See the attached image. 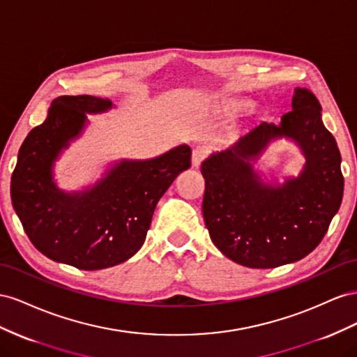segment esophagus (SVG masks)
Returning a JSON list of instances; mask_svg holds the SVG:
<instances>
[{"label": "esophagus", "mask_w": 357, "mask_h": 357, "mask_svg": "<svg viewBox=\"0 0 357 357\" xmlns=\"http://www.w3.org/2000/svg\"><path fill=\"white\" fill-rule=\"evenodd\" d=\"M206 157H208V149L205 146H196L195 149H192V158H191L192 166L199 167Z\"/></svg>", "instance_id": "1"}]
</instances>
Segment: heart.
Wrapping results in <instances>:
<instances>
[{
	"instance_id": "obj_1",
	"label": "heart",
	"mask_w": 357,
	"mask_h": 357,
	"mask_svg": "<svg viewBox=\"0 0 357 357\" xmlns=\"http://www.w3.org/2000/svg\"><path fill=\"white\" fill-rule=\"evenodd\" d=\"M231 106H233V109H243L247 105L242 103V101H236V103H233Z\"/></svg>"
}]
</instances>
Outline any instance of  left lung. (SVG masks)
<instances>
[{"mask_svg": "<svg viewBox=\"0 0 357 357\" xmlns=\"http://www.w3.org/2000/svg\"><path fill=\"white\" fill-rule=\"evenodd\" d=\"M297 142L307 162L282 188L264 186L250 167L272 138ZM202 211L215 247L242 266L269 269L303 259L319 245L338 212L344 176L337 140L310 89L296 88L281 124L261 122L227 151L202 162Z\"/></svg>", "mask_w": 357, "mask_h": 357, "instance_id": "left-lung-1", "label": "left lung"}]
</instances>
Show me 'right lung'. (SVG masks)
<instances>
[{"label":"right lung","mask_w":357,"mask_h":357,"mask_svg":"<svg viewBox=\"0 0 357 357\" xmlns=\"http://www.w3.org/2000/svg\"><path fill=\"white\" fill-rule=\"evenodd\" d=\"M112 107L109 98L63 96L50 103L43 124L29 131L12 175V203L33 245L46 257L97 271L133 257L144 245L158 200L191 166L187 145L146 161H121L86 191L66 195L52 166L86 115Z\"/></svg>","instance_id":"add662e5"}]
</instances>
